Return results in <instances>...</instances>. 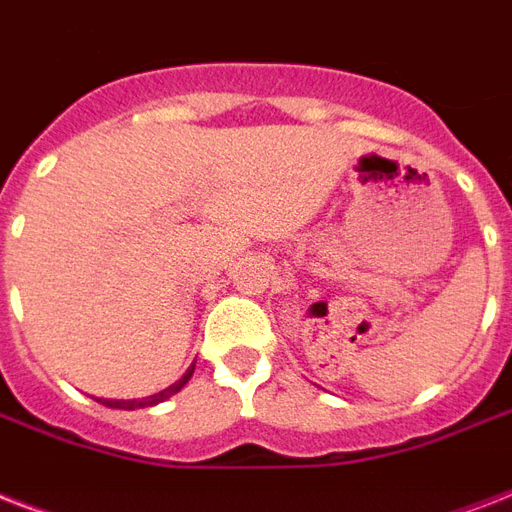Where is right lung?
Segmentation results:
<instances>
[{
    "mask_svg": "<svg viewBox=\"0 0 512 512\" xmlns=\"http://www.w3.org/2000/svg\"><path fill=\"white\" fill-rule=\"evenodd\" d=\"M194 374V366L186 368V374L178 379V382H173L170 387H165V390L154 392V395H149V398H133V400H112V398H98V403H104V406L109 408H122V411H136V408H152L157 406V403H162V400H168L170 395H176L181 387H184L189 379H192Z\"/></svg>",
    "mask_w": 512,
    "mask_h": 512,
    "instance_id": "right-lung-1",
    "label": "right lung"
}]
</instances>
